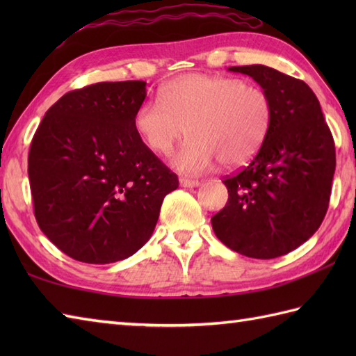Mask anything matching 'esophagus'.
Instances as JSON below:
<instances>
[{"mask_svg":"<svg viewBox=\"0 0 356 356\" xmlns=\"http://www.w3.org/2000/svg\"><path fill=\"white\" fill-rule=\"evenodd\" d=\"M180 182V186H184V188H195V186H199L200 185V182L199 180H193V179H185V177H182L179 180Z\"/></svg>","mask_w":356,"mask_h":356,"instance_id":"obj_1","label":"esophagus"}]
</instances>
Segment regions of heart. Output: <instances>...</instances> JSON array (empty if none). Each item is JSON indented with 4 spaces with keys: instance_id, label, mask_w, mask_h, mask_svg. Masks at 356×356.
Listing matches in <instances>:
<instances>
[{
    "instance_id": "b5f03b06",
    "label": "heart",
    "mask_w": 356,
    "mask_h": 356,
    "mask_svg": "<svg viewBox=\"0 0 356 356\" xmlns=\"http://www.w3.org/2000/svg\"><path fill=\"white\" fill-rule=\"evenodd\" d=\"M158 99L143 101L134 113V130L157 154H170L174 168L199 174L220 162L238 168L259 153L266 140L274 104L266 90L243 79L216 74H184L161 88Z\"/></svg>"
}]
</instances>
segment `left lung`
Instances as JSON below:
<instances>
[{
  "label": "left lung",
  "mask_w": 356,
  "mask_h": 356,
  "mask_svg": "<svg viewBox=\"0 0 356 356\" xmlns=\"http://www.w3.org/2000/svg\"><path fill=\"white\" fill-rule=\"evenodd\" d=\"M251 76L274 104L266 140L246 168L226 177L228 203L213 216L217 238L251 259H275L303 245L327 213L335 143L306 82L270 67H229Z\"/></svg>",
  "instance_id": "obj_1"
}]
</instances>
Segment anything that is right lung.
<instances>
[{
    "instance_id": "right-lung-1",
    "label": "right lung",
    "mask_w": 356,
    "mask_h": 356,
    "mask_svg": "<svg viewBox=\"0 0 356 356\" xmlns=\"http://www.w3.org/2000/svg\"><path fill=\"white\" fill-rule=\"evenodd\" d=\"M145 81L97 82L45 113L29 151L36 222L53 245L92 264L125 260L149 240L174 172L134 130Z\"/></svg>"
}]
</instances>
